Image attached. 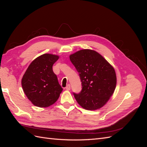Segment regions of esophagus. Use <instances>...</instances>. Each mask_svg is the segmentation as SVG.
<instances>
[{"mask_svg":"<svg viewBox=\"0 0 147 147\" xmlns=\"http://www.w3.org/2000/svg\"><path fill=\"white\" fill-rule=\"evenodd\" d=\"M65 90H70V84H68L66 86V87L65 88Z\"/></svg>","mask_w":147,"mask_h":147,"instance_id":"obj_1","label":"esophagus"}]
</instances>
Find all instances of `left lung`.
Listing matches in <instances>:
<instances>
[{"mask_svg": "<svg viewBox=\"0 0 147 147\" xmlns=\"http://www.w3.org/2000/svg\"><path fill=\"white\" fill-rule=\"evenodd\" d=\"M79 74L82 89L73 94L78 103L86 110L101 108L112 96L117 84L113 67L98 53L82 50L70 56Z\"/></svg>", "mask_w": 147, "mask_h": 147, "instance_id": "left-lung-1", "label": "left lung"}]
</instances>
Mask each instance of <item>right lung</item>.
I'll use <instances>...</instances> for the list:
<instances>
[{"label": "right lung", "instance_id": "add662e5", "mask_svg": "<svg viewBox=\"0 0 147 147\" xmlns=\"http://www.w3.org/2000/svg\"><path fill=\"white\" fill-rule=\"evenodd\" d=\"M59 56L51 54L40 56L30 63L22 78L23 91L32 103L39 107H47L58 99L63 88L53 65Z\"/></svg>", "mask_w": 147, "mask_h": 147}]
</instances>
